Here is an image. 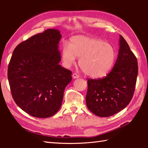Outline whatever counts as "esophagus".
<instances>
[{
  "instance_id": "obj_1",
  "label": "esophagus",
  "mask_w": 148,
  "mask_h": 148,
  "mask_svg": "<svg viewBox=\"0 0 148 148\" xmlns=\"http://www.w3.org/2000/svg\"><path fill=\"white\" fill-rule=\"evenodd\" d=\"M78 77H79V75H78L77 73H74L73 74V78H78Z\"/></svg>"
}]
</instances>
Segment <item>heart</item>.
I'll return each instance as SVG.
<instances>
[{"label": "heart", "mask_w": 148, "mask_h": 148, "mask_svg": "<svg viewBox=\"0 0 148 148\" xmlns=\"http://www.w3.org/2000/svg\"><path fill=\"white\" fill-rule=\"evenodd\" d=\"M63 64L69 68L80 58L78 64L88 76L101 78L109 73L115 62L116 53L113 45L101 39L86 36H75L70 44L64 43L61 49Z\"/></svg>", "instance_id": "obj_1"}]
</instances>
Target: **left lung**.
Masks as SVG:
<instances>
[{
	"instance_id": "obj_1",
	"label": "left lung",
	"mask_w": 148,
	"mask_h": 148,
	"mask_svg": "<svg viewBox=\"0 0 148 148\" xmlns=\"http://www.w3.org/2000/svg\"><path fill=\"white\" fill-rule=\"evenodd\" d=\"M114 67L106 77L88 79L86 104L92 113L108 117L119 113L129 104L135 90L138 65L136 56L122 36Z\"/></svg>"
}]
</instances>
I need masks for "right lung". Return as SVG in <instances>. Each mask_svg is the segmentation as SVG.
<instances>
[{
	"label": "right lung",
	"instance_id": "obj_1",
	"mask_svg": "<svg viewBox=\"0 0 148 148\" xmlns=\"http://www.w3.org/2000/svg\"><path fill=\"white\" fill-rule=\"evenodd\" d=\"M60 32L47 29L21 42L9 63L8 77L13 99L25 112L49 118L60 109L71 71L59 64Z\"/></svg>",
	"mask_w": 148,
	"mask_h": 148
}]
</instances>
